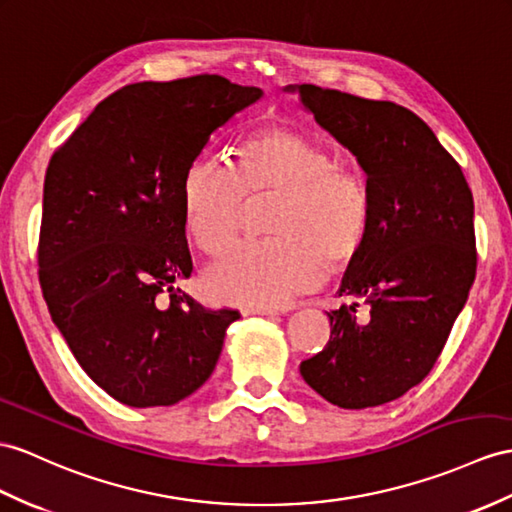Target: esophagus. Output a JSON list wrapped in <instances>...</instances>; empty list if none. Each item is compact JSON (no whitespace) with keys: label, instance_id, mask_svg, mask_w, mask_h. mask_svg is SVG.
Instances as JSON below:
<instances>
[{"label":"esophagus","instance_id":"1","mask_svg":"<svg viewBox=\"0 0 512 512\" xmlns=\"http://www.w3.org/2000/svg\"><path fill=\"white\" fill-rule=\"evenodd\" d=\"M241 313H243L245 317H249V315H263V317H273V315H278V310H276V308H243Z\"/></svg>","mask_w":512,"mask_h":512}]
</instances>
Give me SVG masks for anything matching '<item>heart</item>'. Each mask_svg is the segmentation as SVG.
<instances>
[{"label":"heart","mask_w":512,"mask_h":512,"mask_svg":"<svg viewBox=\"0 0 512 512\" xmlns=\"http://www.w3.org/2000/svg\"><path fill=\"white\" fill-rule=\"evenodd\" d=\"M278 191L271 239H243L206 269V293L232 306H280L315 289L330 263L350 260L365 243L371 202L365 178L336 165L328 147L304 134L265 130L247 136L236 169L199 154L182 180V219L208 254L239 228L245 197Z\"/></svg>","instance_id":"heart-1"}]
</instances>
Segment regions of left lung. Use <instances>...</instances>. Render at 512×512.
<instances>
[{
  "instance_id": "1",
  "label": "left lung",
  "mask_w": 512,
  "mask_h": 512,
  "mask_svg": "<svg viewBox=\"0 0 512 512\" xmlns=\"http://www.w3.org/2000/svg\"><path fill=\"white\" fill-rule=\"evenodd\" d=\"M367 173L371 219L330 310V341L304 360L339 408L393 402L428 376L476 278L473 197L458 162L415 112L315 84L286 86ZM358 303L370 317L355 315Z\"/></svg>"
}]
</instances>
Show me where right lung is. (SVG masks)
Instances as JSON below:
<instances>
[{
    "label": "right lung",
    "instance_id": "obj_1",
    "mask_svg": "<svg viewBox=\"0 0 512 512\" xmlns=\"http://www.w3.org/2000/svg\"><path fill=\"white\" fill-rule=\"evenodd\" d=\"M260 97L210 73L128 84L49 160L43 297L86 376L121 404L171 406L195 393L241 317L204 308L173 282L193 271L184 173L210 134Z\"/></svg>",
    "mask_w": 512,
    "mask_h": 512
}]
</instances>
